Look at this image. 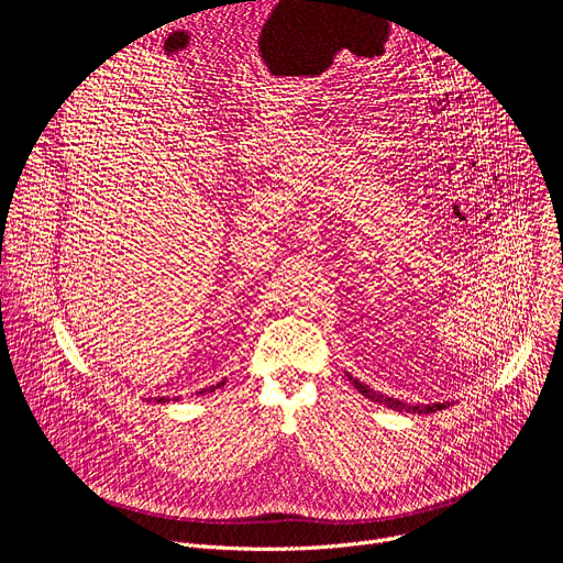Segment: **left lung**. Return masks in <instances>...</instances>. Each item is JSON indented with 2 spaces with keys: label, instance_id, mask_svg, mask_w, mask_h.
I'll return each instance as SVG.
<instances>
[{
  "label": "left lung",
  "instance_id": "1",
  "mask_svg": "<svg viewBox=\"0 0 563 563\" xmlns=\"http://www.w3.org/2000/svg\"><path fill=\"white\" fill-rule=\"evenodd\" d=\"M347 378L352 380V385L363 394V396H367V398H372V400H376V404H383V406H387V408H391V410H398V412H417V415H432V412H439V410H445L450 404H432V406H406V404H400L398 398H389V396H383V394H378V391H374V389H369L367 385H363L358 378H354V376H350L347 374Z\"/></svg>",
  "mask_w": 563,
  "mask_h": 563
}]
</instances>
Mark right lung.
I'll use <instances>...</instances> for the list:
<instances>
[{
  "label": "right lung",
  "instance_id": "add662e5",
  "mask_svg": "<svg viewBox=\"0 0 563 563\" xmlns=\"http://www.w3.org/2000/svg\"><path fill=\"white\" fill-rule=\"evenodd\" d=\"M227 383V378H222L220 383H216V385H211V387H205V389H200V394H205V391H213V389H218V387H222ZM155 400H159V404H165V400H169V398H155Z\"/></svg>",
  "mask_w": 563,
  "mask_h": 563
}]
</instances>
